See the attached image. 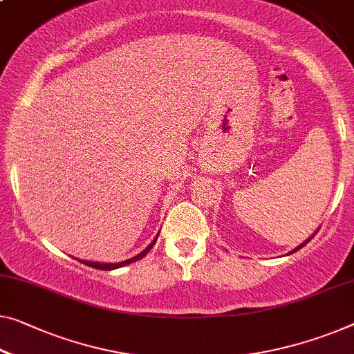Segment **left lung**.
<instances>
[{
  "label": "left lung",
  "instance_id": "8db88e82",
  "mask_svg": "<svg viewBox=\"0 0 354 354\" xmlns=\"http://www.w3.org/2000/svg\"><path fill=\"white\" fill-rule=\"evenodd\" d=\"M307 243H308V240H307V241H305V243H304V245H300V246L297 248V250H300V248H302V246H305V245H307ZM297 250H294V251H297Z\"/></svg>",
  "mask_w": 354,
  "mask_h": 354
}]
</instances>
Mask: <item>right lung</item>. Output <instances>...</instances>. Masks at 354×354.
<instances>
[{
    "mask_svg": "<svg viewBox=\"0 0 354 354\" xmlns=\"http://www.w3.org/2000/svg\"><path fill=\"white\" fill-rule=\"evenodd\" d=\"M156 240H157V239H156ZM156 240L152 241V243H151L149 246H147L143 252H140L138 256L131 257V259H127V261H124V262H118V263H102V262H87V261H81V262L86 263V266H88V267H92V268H98V270H114V268L124 267V266H127V263H131V262L141 259V257H145V256L147 254V252L151 251V248L156 245Z\"/></svg>",
    "mask_w": 354,
    "mask_h": 354,
    "instance_id": "1",
    "label": "right lung"
}]
</instances>
